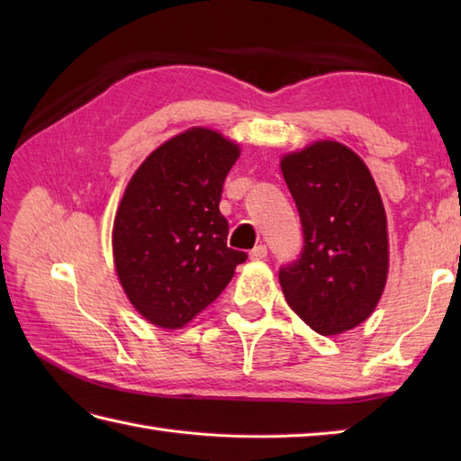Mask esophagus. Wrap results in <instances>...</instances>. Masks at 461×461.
Instances as JSON below:
<instances>
[{
    "label": "esophagus",
    "instance_id": "esophagus-1",
    "mask_svg": "<svg viewBox=\"0 0 461 461\" xmlns=\"http://www.w3.org/2000/svg\"><path fill=\"white\" fill-rule=\"evenodd\" d=\"M249 258H251L253 261L266 259V258H267V248H266V246H256V248H253V249L249 251Z\"/></svg>",
    "mask_w": 461,
    "mask_h": 461
}]
</instances>
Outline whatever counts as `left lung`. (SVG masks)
<instances>
[{
	"label": "left lung",
	"mask_w": 461,
	"mask_h": 461,
	"mask_svg": "<svg viewBox=\"0 0 461 461\" xmlns=\"http://www.w3.org/2000/svg\"><path fill=\"white\" fill-rule=\"evenodd\" d=\"M305 246L279 271L287 305L322 337L358 327L388 279V221L376 182L357 152L317 140L281 156Z\"/></svg>",
	"instance_id": "left-lung-1"
}]
</instances>
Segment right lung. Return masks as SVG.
Instances as JSON below:
<instances>
[{
  "instance_id": "1",
  "label": "right lung",
  "mask_w": 461,
  "mask_h": 461,
  "mask_svg": "<svg viewBox=\"0 0 461 461\" xmlns=\"http://www.w3.org/2000/svg\"><path fill=\"white\" fill-rule=\"evenodd\" d=\"M241 149L192 126L152 150L126 184L113 223L124 295L154 327L176 330L220 297L243 251L228 248L221 185Z\"/></svg>"
}]
</instances>
